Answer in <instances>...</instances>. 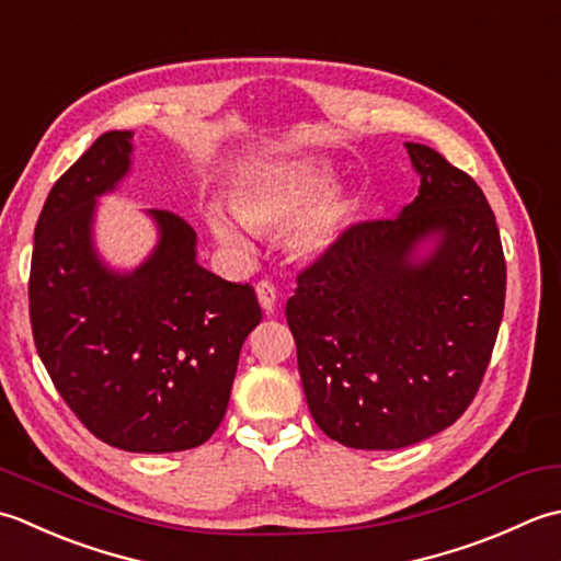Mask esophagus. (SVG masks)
<instances>
[{
    "instance_id": "34e87169",
    "label": "esophagus",
    "mask_w": 561,
    "mask_h": 561,
    "mask_svg": "<svg viewBox=\"0 0 561 561\" xmlns=\"http://www.w3.org/2000/svg\"><path fill=\"white\" fill-rule=\"evenodd\" d=\"M256 297H259L261 307H264V312L273 314V310H276V302H278L276 285H273L271 280H259L256 283Z\"/></svg>"
}]
</instances>
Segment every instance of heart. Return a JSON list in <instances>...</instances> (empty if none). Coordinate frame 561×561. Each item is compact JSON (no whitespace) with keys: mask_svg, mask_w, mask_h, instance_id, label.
Listing matches in <instances>:
<instances>
[{"mask_svg":"<svg viewBox=\"0 0 561 561\" xmlns=\"http://www.w3.org/2000/svg\"><path fill=\"white\" fill-rule=\"evenodd\" d=\"M324 184L327 167L319 159H293L266 169L251 184L239 188L232 210L251 232H273L293 221L288 247L297 256H319L336 242L346 217V198L339 191H329L313 201ZM205 220L222 247L249 251L247 232L230 215L210 210Z\"/></svg>","mask_w":561,"mask_h":561,"instance_id":"b5f03b06","label":"heart"}]
</instances>
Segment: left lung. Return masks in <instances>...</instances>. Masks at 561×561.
I'll use <instances>...</instances> for the list:
<instances>
[{"label":"left lung","mask_w":561,"mask_h":561,"mask_svg":"<svg viewBox=\"0 0 561 561\" xmlns=\"http://www.w3.org/2000/svg\"><path fill=\"white\" fill-rule=\"evenodd\" d=\"M392 220L346 227L297 273L285 317L312 419L356 450H397L453 426L484 380L504 317L506 259L477 181L426 145ZM442 244L416 267V241Z\"/></svg>","instance_id":"1"}]
</instances>
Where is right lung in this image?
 <instances>
[{"label":"right lung","mask_w":561,"mask_h":561,"mask_svg":"<svg viewBox=\"0 0 561 561\" xmlns=\"http://www.w3.org/2000/svg\"><path fill=\"white\" fill-rule=\"evenodd\" d=\"M130 133L99 137L55 181L33 242L28 312L55 390L113 448L176 453L208 440L230 402L239 351L261 322L251 285L196 264V232L154 210L159 247L128 276L91 251L94 198L130 164Z\"/></svg>","instance_id":"1"}]
</instances>
